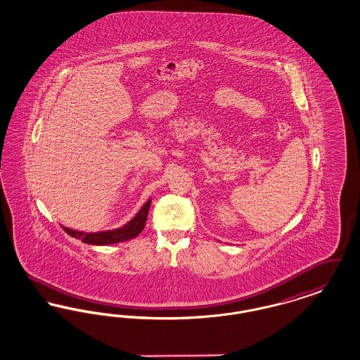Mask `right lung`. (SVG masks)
I'll use <instances>...</instances> for the list:
<instances>
[{
  "mask_svg": "<svg viewBox=\"0 0 360 360\" xmlns=\"http://www.w3.org/2000/svg\"><path fill=\"white\" fill-rule=\"evenodd\" d=\"M150 205H151V200H148L143 205V207L137 212L136 216L129 223L125 224L122 228H119V229L97 232V233H85V232L70 229L66 226H63V229L66 233H69L70 236L81 240L87 244H94V245H106V244H115V243H120L125 240L134 239L144 229Z\"/></svg>",
  "mask_w": 360,
  "mask_h": 360,
  "instance_id": "right-lung-1",
  "label": "right lung"
}]
</instances>
